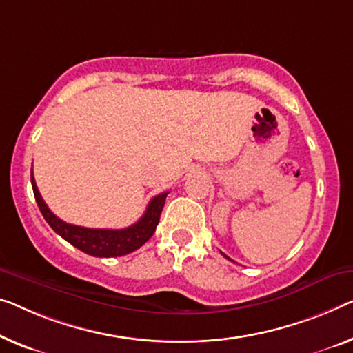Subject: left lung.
<instances>
[{
	"label": "left lung",
	"mask_w": 353,
	"mask_h": 353,
	"mask_svg": "<svg viewBox=\"0 0 353 353\" xmlns=\"http://www.w3.org/2000/svg\"><path fill=\"white\" fill-rule=\"evenodd\" d=\"M222 255H223V256H225V259H228V256H227V255H225V254H222ZM228 260H230V259H228Z\"/></svg>",
	"instance_id": "1"
}]
</instances>
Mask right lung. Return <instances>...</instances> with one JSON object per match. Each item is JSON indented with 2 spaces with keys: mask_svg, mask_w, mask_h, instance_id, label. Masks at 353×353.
Returning a JSON list of instances; mask_svg holds the SVG:
<instances>
[{
  "mask_svg": "<svg viewBox=\"0 0 353 353\" xmlns=\"http://www.w3.org/2000/svg\"><path fill=\"white\" fill-rule=\"evenodd\" d=\"M31 185H33V193L41 214L44 215L46 222L50 225V228L54 230L57 234H60L63 239L68 241V243L77 247L79 250L85 252V254L92 256H101V259L122 256L130 254V252H134L136 249H139L141 245H144L147 241L152 238V234L155 233L157 225L160 222L163 206H165V199L168 196L166 192L152 198L143 217H141L134 225H131V227L122 230H101L77 227V225L66 223L63 222L61 219L57 217V215L47 208L38 187H36L33 170H31Z\"/></svg>",
  "mask_w": 353,
  "mask_h": 353,
  "instance_id": "obj_1",
  "label": "right lung"
}]
</instances>
